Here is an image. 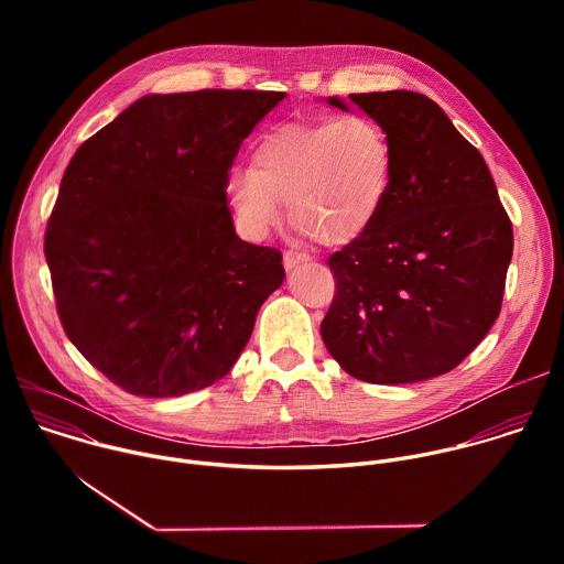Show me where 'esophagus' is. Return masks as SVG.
<instances>
[{
  "label": "esophagus",
  "instance_id": "esophagus-1",
  "mask_svg": "<svg viewBox=\"0 0 564 564\" xmlns=\"http://www.w3.org/2000/svg\"><path fill=\"white\" fill-rule=\"evenodd\" d=\"M307 261H312V257L310 254H305V252H294V250H288L285 254H283V268L290 272V270H294V268H299V265H303V263H307Z\"/></svg>",
  "mask_w": 564,
  "mask_h": 564
}]
</instances>
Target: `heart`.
<instances>
[{"label":"heart","mask_w":564,"mask_h":564,"mask_svg":"<svg viewBox=\"0 0 564 564\" xmlns=\"http://www.w3.org/2000/svg\"><path fill=\"white\" fill-rule=\"evenodd\" d=\"M392 142L361 113L285 124L252 153V170H234L225 194L236 225L252 238L283 218L324 246H348L377 220L392 183Z\"/></svg>","instance_id":"1"}]
</instances>
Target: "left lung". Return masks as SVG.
<instances>
[{
	"label": "left lung",
	"instance_id": "1",
	"mask_svg": "<svg viewBox=\"0 0 564 564\" xmlns=\"http://www.w3.org/2000/svg\"><path fill=\"white\" fill-rule=\"evenodd\" d=\"M348 98L386 129L392 183L372 227L328 259L337 292L321 337L355 379L424 381L496 324L513 227L485 158L440 105L415 91Z\"/></svg>",
	"mask_w": 564,
	"mask_h": 564
}]
</instances>
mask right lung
<instances>
[{"label": "right lung", "instance_id": "1", "mask_svg": "<svg viewBox=\"0 0 564 564\" xmlns=\"http://www.w3.org/2000/svg\"><path fill=\"white\" fill-rule=\"evenodd\" d=\"M283 91L144 96L79 144L44 254L70 344L122 390L181 397L223 379L281 252L240 240L225 183Z\"/></svg>", "mask_w": 564, "mask_h": 564}]
</instances>
